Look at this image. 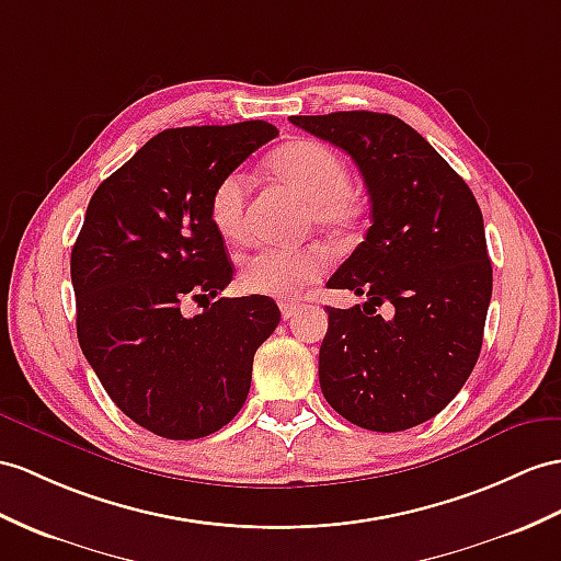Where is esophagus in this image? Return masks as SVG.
Wrapping results in <instances>:
<instances>
[{
  "mask_svg": "<svg viewBox=\"0 0 561 561\" xmlns=\"http://www.w3.org/2000/svg\"><path fill=\"white\" fill-rule=\"evenodd\" d=\"M297 311H299V305H295V302H280V317H283V321H290Z\"/></svg>",
  "mask_w": 561,
  "mask_h": 561,
  "instance_id": "34e87169",
  "label": "esophagus"
}]
</instances>
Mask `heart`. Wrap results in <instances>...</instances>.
I'll use <instances>...</instances> for the list:
<instances>
[{
    "label": "heart",
    "instance_id": "1",
    "mask_svg": "<svg viewBox=\"0 0 561 561\" xmlns=\"http://www.w3.org/2000/svg\"><path fill=\"white\" fill-rule=\"evenodd\" d=\"M268 171L309 204V221L331 236L359 226L364 204L352 193V175L335 149L317 140H293L268 157ZM248 175L230 171L211 190L209 216L226 240L244 236ZM323 273V254L313 248H259L240 259V285L252 295L293 297Z\"/></svg>",
    "mask_w": 561,
    "mask_h": 561
}]
</instances>
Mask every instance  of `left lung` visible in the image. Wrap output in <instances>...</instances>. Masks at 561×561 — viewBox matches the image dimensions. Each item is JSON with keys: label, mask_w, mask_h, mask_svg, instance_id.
Listing matches in <instances>:
<instances>
[{"label": "left lung", "mask_w": 561, "mask_h": 561, "mask_svg": "<svg viewBox=\"0 0 561 561\" xmlns=\"http://www.w3.org/2000/svg\"><path fill=\"white\" fill-rule=\"evenodd\" d=\"M290 121L345 149L371 199L364 242L328 280L366 302L325 307L323 398L366 431L414 428L455 400L481 354L493 295L483 214L459 173L398 116L335 112Z\"/></svg>", "instance_id": "1"}]
</instances>
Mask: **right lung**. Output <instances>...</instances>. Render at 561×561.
Listing matches in <instances>:
<instances>
[{"instance_id":"1","label":"right lung","mask_w":561,"mask_h":561,"mask_svg":"<svg viewBox=\"0 0 561 561\" xmlns=\"http://www.w3.org/2000/svg\"><path fill=\"white\" fill-rule=\"evenodd\" d=\"M278 135L266 121L169 128L94 190L71 252L78 343L138 426L197 440L248 400L256 347L280 311L266 295L218 297L233 280L211 224L214 185ZM193 298L205 309L184 317Z\"/></svg>"}]
</instances>
